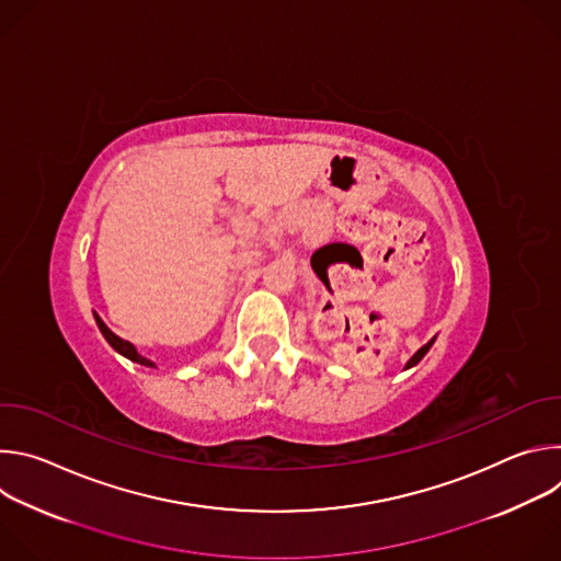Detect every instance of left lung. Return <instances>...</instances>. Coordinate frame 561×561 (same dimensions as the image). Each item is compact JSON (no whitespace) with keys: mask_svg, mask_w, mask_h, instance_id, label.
Masks as SVG:
<instances>
[{"mask_svg":"<svg viewBox=\"0 0 561 561\" xmlns=\"http://www.w3.org/2000/svg\"><path fill=\"white\" fill-rule=\"evenodd\" d=\"M433 342H435V337H433V340H431V342H428V344H424V346H422V348H420V351H417V353H415V355H413V357H411V359H409V364H407V368H411V366H415V364H420V362H422V357H424V355H426V353H428V351H431V346H433Z\"/></svg>","mask_w":561,"mask_h":561,"instance_id":"1","label":"left lung"}]
</instances>
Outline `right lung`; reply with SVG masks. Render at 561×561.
<instances>
[{
  "instance_id": "1",
  "label": "right lung",
  "mask_w": 561,
  "mask_h": 561,
  "mask_svg": "<svg viewBox=\"0 0 561 561\" xmlns=\"http://www.w3.org/2000/svg\"><path fill=\"white\" fill-rule=\"evenodd\" d=\"M95 322H98V327H100V331H102V335L106 337V342L119 353V355H124V357H128L130 362H137V364H141V366H154L150 359H146V357H141L139 353H137V348L130 344V342H126V340H122V337H117L104 322H102V317L95 312Z\"/></svg>"
}]
</instances>
